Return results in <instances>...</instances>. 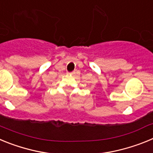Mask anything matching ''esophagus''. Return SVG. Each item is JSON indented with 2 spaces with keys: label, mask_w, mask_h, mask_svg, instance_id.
Returning a JSON list of instances; mask_svg holds the SVG:
<instances>
[{
  "label": "esophagus",
  "mask_w": 153,
  "mask_h": 153,
  "mask_svg": "<svg viewBox=\"0 0 153 153\" xmlns=\"http://www.w3.org/2000/svg\"><path fill=\"white\" fill-rule=\"evenodd\" d=\"M68 74L69 75H74L75 74V72H68Z\"/></svg>",
  "instance_id": "34e87169"
}]
</instances>
